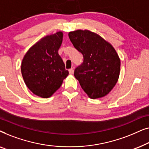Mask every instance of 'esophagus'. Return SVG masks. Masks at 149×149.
I'll return each mask as SVG.
<instances>
[{
    "instance_id": "1",
    "label": "esophagus",
    "mask_w": 149,
    "mask_h": 149,
    "mask_svg": "<svg viewBox=\"0 0 149 149\" xmlns=\"http://www.w3.org/2000/svg\"><path fill=\"white\" fill-rule=\"evenodd\" d=\"M69 73H70V74H72L73 73H74V69L73 68H70L69 69Z\"/></svg>"
}]
</instances>
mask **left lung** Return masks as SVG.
I'll use <instances>...</instances> for the list:
<instances>
[{
  "label": "left lung",
  "mask_w": 149,
  "mask_h": 149,
  "mask_svg": "<svg viewBox=\"0 0 149 149\" xmlns=\"http://www.w3.org/2000/svg\"><path fill=\"white\" fill-rule=\"evenodd\" d=\"M74 48L83 56L75 68L74 76L91 98L107 95L117 83L121 62L115 49L98 34L89 30L69 32Z\"/></svg>",
  "instance_id": "8db88e82"
}]
</instances>
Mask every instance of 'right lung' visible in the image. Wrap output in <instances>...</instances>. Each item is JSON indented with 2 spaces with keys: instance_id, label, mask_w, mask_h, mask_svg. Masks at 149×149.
<instances>
[{
  "instance_id": "1",
  "label": "right lung",
  "mask_w": 149,
  "mask_h": 149,
  "mask_svg": "<svg viewBox=\"0 0 149 149\" xmlns=\"http://www.w3.org/2000/svg\"><path fill=\"white\" fill-rule=\"evenodd\" d=\"M62 38V32L42 38L28 51L22 60V74L26 86L43 98L52 96L68 75L58 54Z\"/></svg>"
}]
</instances>
